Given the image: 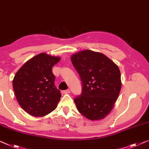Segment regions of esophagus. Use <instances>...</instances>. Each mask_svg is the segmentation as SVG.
<instances>
[{
  "label": "esophagus",
  "mask_w": 149,
  "mask_h": 149,
  "mask_svg": "<svg viewBox=\"0 0 149 149\" xmlns=\"http://www.w3.org/2000/svg\"><path fill=\"white\" fill-rule=\"evenodd\" d=\"M61 93L63 94H69L70 93V90H64V91H61Z\"/></svg>",
  "instance_id": "1"
}]
</instances>
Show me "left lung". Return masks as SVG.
I'll list each match as a JSON object with an SVG mask.
<instances>
[{"mask_svg": "<svg viewBox=\"0 0 149 149\" xmlns=\"http://www.w3.org/2000/svg\"><path fill=\"white\" fill-rule=\"evenodd\" d=\"M71 61L82 82L81 94L74 99L77 109L90 120L103 119L119 96V68L103 54L89 49L73 54Z\"/></svg>", "mask_w": 149, "mask_h": 149, "instance_id": "8db88e82", "label": "left lung"}]
</instances>
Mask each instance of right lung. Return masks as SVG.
<instances>
[{"label": "right lung", "instance_id": "1", "mask_svg": "<svg viewBox=\"0 0 149 149\" xmlns=\"http://www.w3.org/2000/svg\"><path fill=\"white\" fill-rule=\"evenodd\" d=\"M58 56L41 53L28 60L15 75L13 87L20 106L32 116L43 117L56 107L61 97L52 68Z\"/></svg>", "mask_w": 149, "mask_h": 149}]
</instances>
